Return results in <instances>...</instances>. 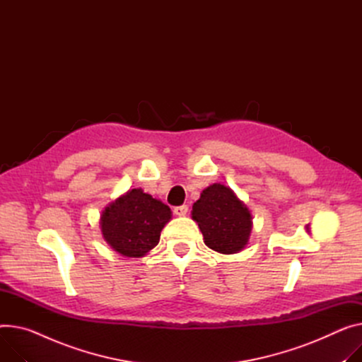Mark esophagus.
<instances>
[{
    "label": "esophagus",
    "mask_w": 362,
    "mask_h": 362,
    "mask_svg": "<svg viewBox=\"0 0 362 362\" xmlns=\"http://www.w3.org/2000/svg\"><path fill=\"white\" fill-rule=\"evenodd\" d=\"M187 211H188V206H187V204L174 207V214H175V216H180V217H181V216H185Z\"/></svg>",
    "instance_id": "obj_1"
}]
</instances>
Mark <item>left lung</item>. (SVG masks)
<instances>
[{
    "instance_id": "left-lung-1",
    "label": "left lung",
    "mask_w": 362,
    "mask_h": 362,
    "mask_svg": "<svg viewBox=\"0 0 362 362\" xmlns=\"http://www.w3.org/2000/svg\"><path fill=\"white\" fill-rule=\"evenodd\" d=\"M196 220L204 236V243L218 254H236L247 245L252 230V214L236 194L223 184H213L203 189L192 204Z\"/></svg>"
}]
</instances>
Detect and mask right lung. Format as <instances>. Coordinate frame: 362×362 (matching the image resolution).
I'll list each match as a JSON object with an SVG mask.
<instances>
[{
  "mask_svg": "<svg viewBox=\"0 0 362 362\" xmlns=\"http://www.w3.org/2000/svg\"><path fill=\"white\" fill-rule=\"evenodd\" d=\"M171 209L142 188H133L108 204L100 218L104 240L123 257L141 258L153 249Z\"/></svg>",
  "mask_w": 362,
  "mask_h": 362,
  "instance_id": "obj_1",
  "label": "right lung"
}]
</instances>
